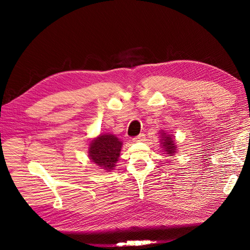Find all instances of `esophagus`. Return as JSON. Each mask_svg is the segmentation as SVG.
Masks as SVG:
<instances>
[{"instance_id": "34e87169", "label": "esophagus", "mask_w": 250, "mask_h": 250, "mask_svg": "<svg viewBox=\"0 0 250 250\" xmlns=\"http://www.w3.org/2000/svg\"><path fill=\"white\" fill-rule=\"evenodd\" d=\"M146 138H145V134H140L138 137H136V138H134L133 140H134V142H142V141H144L145 140Z\"/></svg>"}]
</instances>
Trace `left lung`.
Here are the masks:
<instances>
[{"mask_svg": "<svg viewBox=\"0 0 250 250\" xmlns=\"http://www.w3.org/2000/svg\"><path fill=\"white\" fill-rule=\"evenodd\" d=\"M158 134L160 135V138H161L160 146L163 148V151L170 157L174 156L177 150V146H176V142L173 135L164 132L163 129L159 130Z\"/></svg>", "mask_w": 250, "mask_h": 250, "instance_id": "left-lung-1", "label": "left lung"}]
</instances>
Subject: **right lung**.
Segmentation results:
<instances>
[{
	"mask_svg": "<svg viewBox=\"0 0 250 250\" xmlns=\"http://www.w3.org/2000/svg\"><path fill=\"white\" fill-rule=\"evenodd\" d=\"M88 157L104 172H111L120 159L123 142L115 135L105 133L92 139L88 144Z\"/></svg>",
	"mask_w": 250,
	"mask_h": 250,
	"instance_id": "add662e5",
	"label": "right lung"
}]
</instances>
